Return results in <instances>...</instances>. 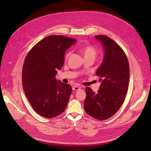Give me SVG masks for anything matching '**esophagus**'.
I'll return each mask as SVG.
<instances>
[{
    "label": "esophagus",
    "instance_id": "obj_1",
    "mask_svg": "<svg viewBox=\"0 0 151 151\" xmlns=\"http://www.w3.org/2000/svg\"><path fill=\"white\" fill-rule=\"evenodd\" d=\"M73 90H75V91H78L80 90V87H78V86H74V87L72 88Z\"/></svg>",
    "mask_w": 151,
    "mask_h": 151
}]
</instances>
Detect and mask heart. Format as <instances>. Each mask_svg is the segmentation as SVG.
<instances>
[{"label": "heart", "instance_id": "b5f03b06", "mask_svg": "<svg viewBox=\"0 0 151 151\" xmlns=\"http://www.w3.org/2000/svg\"><path fill=\"white\" fill-rule=\"evenodd\" d=\"M79 50L83 54L85 58L88 57H96L97 54L96 49L91 45H82L79 47ZM71 52L70 51L68 52L65 55V58L68 59L70 55Z\"/></svg>", "mask_w": 151, "mask_h": 151}]
</instances>
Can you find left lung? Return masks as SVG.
<instances>
[{
  "instance_id": "8db88e82",
  "label": "left lung",
  "mask_w": 151,
  "mask_h": 151,
  "mask_svg": "<svg viewBox=\"0 0 151 151\" xmlns=\"http://www.w3.org/2000/svg\"><path fill=\"white\" fill-rule=\"evenodd\" d=\"M104 47L103 62L96 72L101 82L98 92L86 87L84 109L90 116L99 120L112 116L122 106L127 93L130 67L123 50L104 35H96Z\"/></svg>"
}]
</instances>
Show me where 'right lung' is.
Instances as JSON below:
<instances>
[{"label":"right lung","instance_id":"obj_1","mask_svg":"<svg viewBox=\"0 0 151 151\" xmlns=\"http://www.w3.org/2000/svg\"><path fill=\"white\" fill-rule=\"evenodd\" d=\"M76 40L51 35L39 41L28 52L23 67L25 94L37 114L47 118L62 114L68 105L72 87L57 81V70L63 66L64 54Z\"/></svg>","mask_w":151,"mask_h":151}]
</instances>
